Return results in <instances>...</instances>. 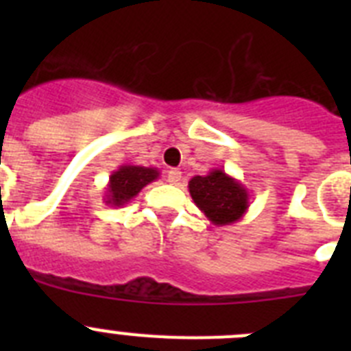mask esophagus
<instances>
[{"label": "esophagus", "instance_id": "obj_1", "mask_svg": "<svg viewBox=\"0 0 351 351\" xmlns=\"http://www.w3.org/2000/svg\"><path fill=\"white\" fill-rule=\"evenodd\" d=\"M181 176L182 172L179 169H170L169 173H167V181H169L170 184H178V182L181 181Z\"/></svg>", "mask_w": 351, "mask_h": 351}]
</instances>
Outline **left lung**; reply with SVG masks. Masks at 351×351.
<instances>
[{"label":"left lung","instance_id":"8db88e82","mask_svg":"<svg viewBox=\"0 0 351 351\" xmlns=\"http://www.w3.org/2000/svg\"><path fill=\"white\" fill-rule=\"evenodd\" d=\"M188 190L195 206L206 214L210 223L218 226L237 223L250 207L246 186L221 169H213L207 176L191 178Z\"/></svg>","mask_w":351,"mask_h":351}]
</instances>
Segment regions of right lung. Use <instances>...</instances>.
<instances>
[{
    "label": "right lung",
    "instance_id": "1",
    "mask_svg": "<svg viewBox=\"0 0 351 351\" xmlns=\"http://www.w3.org/2000/svg\"><path fill=\"white\" fill-rule=\"evenodd\" d=\"M160 178V170L154 167L130 165L125 163L114 170L108 178V184L105 188V204L112 207H123L141 193L144 186L156 181Z\"/></svg>",
    "mask_w": 351,
    "mask_h": 351
}]
</instances>
